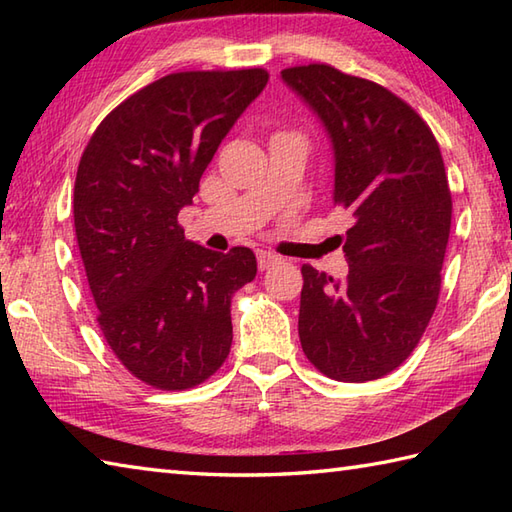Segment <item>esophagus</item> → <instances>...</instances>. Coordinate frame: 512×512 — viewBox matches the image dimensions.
I'll use <instances>...</instances> for the list:
<instances>
[{
    "mask_svg": "<svg viewBox=\"0 0 512 512\" xmlns=\"http://www.w3.org/2000/svg\"><path fill=\"white\" fill-rule=\"evenodd\" d=\"M277 262H279V255H275V253H268V250H259V253H257L259 270H268L270 266H275Z\"/></svg>",
    "mask_w": 512,
    "mask_h": 512,
    "instance_id": "34e87169",
    "label": "esophagus"
}]
</instances>
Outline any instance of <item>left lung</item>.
<instances>
[{"instance_id": "8db88e82", "label": "left lung", "mask_w": 512, "mask_h": 512, "mask_svg": "<svg viewBox=\"0 0 512 512\" xmlns=\"http://www.w3.org/2000/svg\"><path fill=\"white\" fill-rule=\"evenodd\" d=\"M334 154L332 200L354 217L336 281L301 268L299 339L341 383L376 380L405 361L429 325L451 231V191L429 125L383 85L312 63L281 70Z\"/></svg>"}]
</instances>
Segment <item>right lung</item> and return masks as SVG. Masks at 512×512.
Wrapping results in <instances>:
<instances>
[{"instance_id":"right-lung-1","label":"right lung","mask_w":512,"mask_h":512,"mask_svg":"<svg viewBox=\"0 0 512 512\" xmlns=\"http://www.w3.org/2000/svg\"><path fill=\"white\" fill-rule=\"evenodd\" d=\"M266 83L262 68L162 76L107 114L81 156L74 231L96 321L156 389L200 385L231 352V299L255 279V253L189 242L178 213Z\"/></svg>"}]
</instances>
